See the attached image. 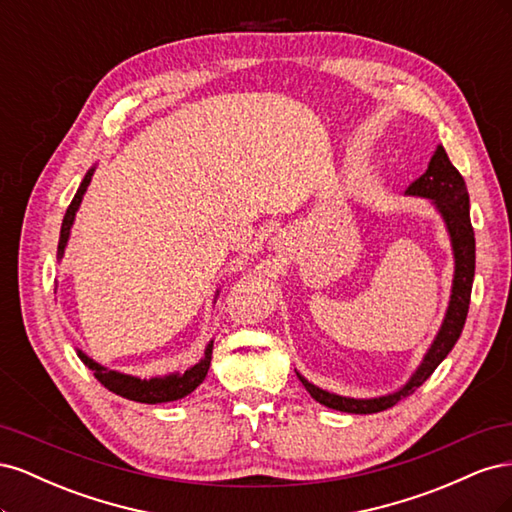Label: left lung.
I'll use <instances>...</instances> for the list:
<instances>
[{
	"instance_id": "8db88e82",
	"label": "left lung",
	"mask_w": 512,
	"mask_h": 512,
	"mask_svg": "<svg viewBox=\"0 0 512 512\" xmlns=\"http://www.w3.org/2000/svg\"><path fill=\"white\" fill-rule=\"evenodd\" d=\"M406 194L431 200L433 207H436L438 213L442 215L448 237H451V247L455 256V275H453L451 301H448L442 327L436 339H433V344L429 346L427 354L423 356L421 365H418L414 374L410 376V380L401 386L399 391L389 395L369 397V399L335 395L305 380L297 371L305 391L312 395L318 404L327 408L348 412V414H374L386 408H393L397 401L412 395L418 386H421L433 371H436V367L446 359V354L451 352L453 346L457 344V339L463 331V324H466L472 282H474V265H476V241H474V228L470 222V196H468L466 181H463L459 170L451 164V160H448L442 145H438V149L433 151L427 170L414 183H410Z\"/></svg>"
}]
</instances>
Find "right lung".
<instances>
[{"instance_id":"obj_1","label":"right lung","mask_w":512,"mask_h":512,"mask_svg":"<svg viewBox=\"0 0 512 512\" xmlns=\"http://www.w3.org/2000/svg\"><path fill=\"white\" fill-rule=\"evenodd\" d=\"M96 168H89L85 179L81 181L79 190H76L72 203L64 215V222H61V232H59V245H57V260L64 258L66 245L70 239V228L74 224V215L81 207L83 194L89 188V181L94 177ZM211 352H213V342L207 344L205 348V356L200 359L196 365H192L190 369H185L183 374H170V376H158V378H149V380H141L136 376H128V374H119V371L106 369L104 365L96 363L94 359L76 348V354L79 359L94 371V376L98 378L100 384H104L108 391H113L119 397H126L130 401H138V404H166V401H177L185 395H190L198 384H203V380L207 378V371L211 365Z\"/></svg>"}]
</instances>
